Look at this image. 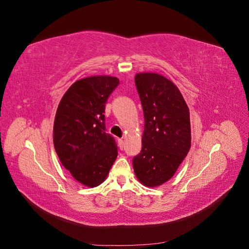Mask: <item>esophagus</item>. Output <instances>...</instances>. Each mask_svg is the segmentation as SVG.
Returning <instances> with one entry per match:
<instances>
[{
	"label": "esophagus",
	"mask_w": 249,
	"mask_h": 249,
	"mask_svg": "<svg viewBox=\"0 0 249 249\" xmlns=\"http://www.w3.org/2000/svg\"><path fill=\"white\" fill-rule=\"evenodd\" d=\"M118 144H119V147L123 149L124 146V139H118Z\"/></svg>",
	"instance_id": "obj_1"
}]
</instances>
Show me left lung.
<instances>
[{
  "label": "left lung",
  "instance_id": "8db88e82",
  "mask_svg": "<svg viewBox=\"0 0 249 249\" xmlns=\"http://www.w3.org/2000/svg\"><path fill=\"white\" fill-rule=\"evenodd\" d=\"M135 84L144 115V131L133 167L141 184L157 187L173 177L189 152V108L178 88L161 74L137 73Z\"/></svg>",
  "mask_w": 249,
  "mask_h": 249
}]
</instances>
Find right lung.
Wrapping results in <instances>:
<instances>
[{
	"instance_id": "obj_1",
	"label": "right lung",
	"mask_w": 249,
	"mask_h": 249,
	"mask_svg": "<svg viewBox=\"0 0 249 249\" xmlns=\"http://www.w3.org/2000/svg\"><path fill=\"white\" fill-rule=\"evenodd\" d=\"M119 84L116 77L81 79L59 103L54 122V146L65 169L78 182L96 187L106 179L117 158L116 142L106 133L105 106Z\"/></svg>"
}]
</instances>
